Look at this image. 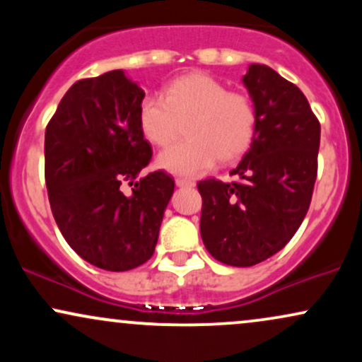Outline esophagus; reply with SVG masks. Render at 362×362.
Returning a JSON list of instances; mask_svg holds the SVG:
<instances>
[{"label": "esophagus", "mask_w": 362, "mask_h": 362, "mask_svg": "<svg viewBox=\"0 0 362 362\" xmlns=\"http://www.w3.org/2000/svg\"><path fill=\"white\" fill-rule=\"evenodd\" d=\"M175 184H177V187H182V189H190V187H194L195 184L192 180H189V178H177L175 180Z\"/></svg>", "instance_id": "1"}]
</instances>
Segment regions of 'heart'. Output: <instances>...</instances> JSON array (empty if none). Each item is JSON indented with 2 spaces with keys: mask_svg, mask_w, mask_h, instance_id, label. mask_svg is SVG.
Listing matches in <instances>:
<instances>
[{
  "mask_svg": "<svg viewBox=\"0 0 362 362\" xmlns=\"http://www.w3.org/2000/svg\"><path fill=\"white\" fill-rule=\"evenodd\" d=\"M185 122L187 138L158 156V167L184 177H197L216 160L233 161L250 146L255 109L247 95L228 91L216 78L189 73L172 80L161 97L139 105V127L155 146L173 143Z\"/></svg>",
  "mask_w": 362,
  "mask_h": 362,
  "instance_id": "heart-1",
  "label": "heart"
}]
</instances>
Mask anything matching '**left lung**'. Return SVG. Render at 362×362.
Returning <instances> with one entry per match:
<instances>
[{
  "label": "left lung",
  "instance_id": "8db88e82",
  "mask_svg": "<svg viewBox=\"0 0 362 362\" xmlns=\"http://www.w3.org/2000/svg\"><path fill=\"white\" fill-rule=\"evenodd\" d=\"M243 85L255 109L250 149L226 182L207 178L201 236L216 260L250 267L286 247L305 219L317 180L320 122L303 91L265 64Z\"/></svg>",
  "mask_w": 362,
  "mask_h": 362
}]
</instances>
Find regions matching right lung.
<instances>
[{
    "label": "right lung",
    "mask_w": 362,
    "mask_h": 362,
    "mask_svg": "<svg viewBox=\"0 0 362 362\" xmlns=\"http://www.w3.org/2000/svg\"><path fill=\"white\" fill-rule=\"evenodd\" d=\"M143 98L122 69L86 78L66 91L45 129L54 219L69 247L103 271H131L151 259L175 189L163 170L139 175L153 155L139 127Z\"/></svg>",
    "instance_id": "1"
}]
</instances>
